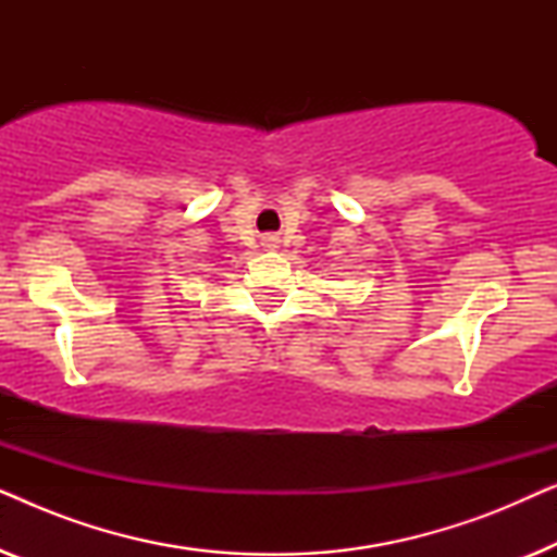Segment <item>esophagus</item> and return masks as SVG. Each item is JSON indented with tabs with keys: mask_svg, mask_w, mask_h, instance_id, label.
Returning a JSON list of instances; mask_svg holds the SVG:
<instances>
[{
	"mask_svg": "<svg viewBox=\"0 0 557 557\" xmlns=\"http://www.w3.org/2000/svg\"><path fill=\"white\" fill-rule=\"evenodd\" d=\"M263 248H278V235H263Z\"/></svg>",
	"mask_w": 557,
	"mask_h": 557,
	"instance_id": "obj_1",
	"label": "esophagus"
}]
</instances>
